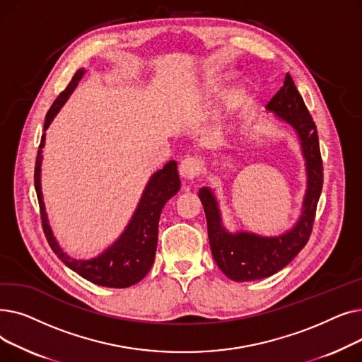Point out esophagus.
<instances>
[{"label":"esophagus","mask_w":362,"mask_h":362,"mask_svg":"<svg viewBox=\"0 0 362 362\" xmlns=\"http://www.w3.org/2000/svg\"><path fill=\"white\" fill-rule=\"evenodd\" d=\"M202 165L204 164H202L201 158H198V157H186L185 160H182V163L179 165V171H180L182 177L191 180V179H195L197 176L201 175Z\"/></svg>","instance_id":"obj_1"}]
</instances>
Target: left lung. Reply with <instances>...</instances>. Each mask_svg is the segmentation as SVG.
Segmentation results:
<instances>
[{
	"label": "left lung",
	"mask_w": 362,
	"mask_h": 362,
	"mask_svg": "<svg viewBox=\"0 0 362 362\" xmlns=\"http://www.w3.org/2000/svg\"><path fill=\"white\" fill-rule=\"evenodd\" d=\"M265 108L291 124L298 133L307 165V192L302 214L293 229L280 236L265 238L248 232H227L221 224L220 210L211 189H201L198 197L204 205L213 257L218 269L235 281L270 277L286 267L299 254L311 236L322 189V161L317 126L289 73Z\"/></svg>",
	"instance_id": "obj_1"
}]
</instances>
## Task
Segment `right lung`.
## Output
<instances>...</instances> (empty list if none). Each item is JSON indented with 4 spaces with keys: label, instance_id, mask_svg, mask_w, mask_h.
<instances>
[{
    "label": "right lung",
    "instance_id": "add662e5",
    "mask_svg": "<svg viewBox=\"0 0 362 362\" xmlns=\"http://www.w3.org/2000/svg\"><path fill=\"white\" fill-rule=\"evenodd\" d=\"M83 73V69L76 71L71 78V82L57 97L45 116L44 130L48 129L49 123L55 117V114L64 105L69 95L82 79ZM44 144L45 133L41 138L40 151H37L35 163V189L41 208L42 229L54 254H57V257L69 269H71L83 279L98 284V286L122 289L141 281L151 270L152 264H154L158 240V221L163 206L180 189V179L177 175L176 161H168L161 170L151 176L138 204L136 211L133 214L122 236L97 258H92L89 261H79L70 258L66 252H63L55 238L52 236L51 227L48 224V217L45 213V205L41 192V148H44Z\"/></svg>",
    "mask_w": 362,
    "mask_h": 362
}]
</instances>
